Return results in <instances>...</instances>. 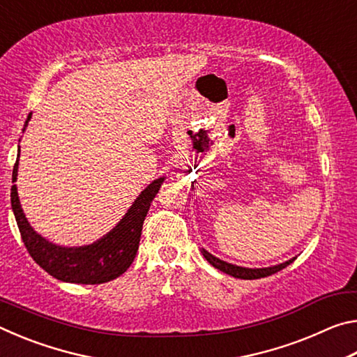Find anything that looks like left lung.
<instances>
[{"label": "left lung", "instance_id": "obj_1", "mask_svg": "<svg viewBox=\"0 0 357 357\" xmlns=\"http://www.w3.org/2000/svg\"><path fill=\"white\" fill-rule=\"evenodd\" d=\"M203 257L208 259L209 264H213L215 269L222 271V273H225L228 275H233L236 277V279H244V280H253V279H261V277H268V275H273L275 273H279L283 268H287L289 263H293V259H288V261L282 263V264H277L273 266V268H261V269H249V268H241V266H234V264H229L222 261L214 255H211L209 252H206L204 249H202Z\"/></svg>", "mask_w": 357, "mask_h": 357}]
</instances>
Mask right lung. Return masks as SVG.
<instances>
[{
  "label": "right lung",
  "instance_id": "right-lung-1",
  "mask_svg": "<svg viewBox=\"0 0 357 357\" xmlns=\"http://www.w3.org/2000/svg\"><path fill=\"white\" fill-rule=\"evenodd\" d=\"M28 121L29 116L26 124ZM17 170H19V157H17L14 172H12V183L17 181ZM162 183H164V178L151 183L138 195L128 214L121 219L107 236L99 239L98 243L84 247L55 245L39 236L23 214L15 184L10 189V204L20 229L23 244H25L31 258L45 273L63 282L98 285V283L110 282L124 274L134 261L138 244H140L144 217H146L151 203L159 192Z\"/></svg>",
  "mask_w": 357,
  "mask_h": 357
}]
</instances>
